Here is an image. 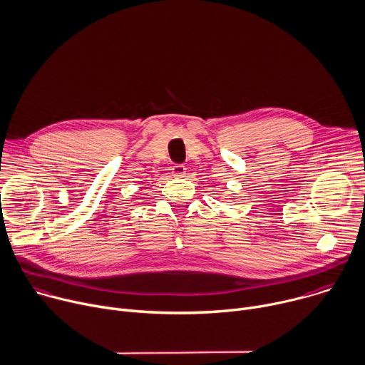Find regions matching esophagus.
Masks as SVG:
<instances>
[{
	"mask_svg": "<svg viewBox=\"0 0 365 365\" xmlns=\"http://www.w3.org/2000/svg\"><path fill=\"white\" fill-rule=\"evenodd\" d=\"M171 173H173V175H174V177L181 178V177H184V175H185L187 168H185V165H184V164H175V165L171 168Z\"/></svg>",
	"mask_w": 365,
	"mask_h": 365,
	"instance_id": "34e87169",
	"label": "esophagus"
}]
</instances>
